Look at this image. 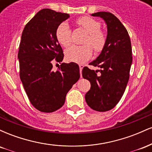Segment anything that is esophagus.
Returning <instances> with one entry per match:
<instances>
[{
	"mask_svg": "<svg viewBox=\"0 0 152 152\" xmlns=\"http://www.w3.org/2000/svg\"><path fill=\"white\" fill-rule=\"evenodd\" d=\"M83 66L82 65V64H79V69H80V74H81V71H82V69H83Z\"/></svg>",
	"mask_w": 152,
	"mask_h": 152,
	"instance_id": "esophagus-1",
	"label": "esophagus"
}]
</instances>
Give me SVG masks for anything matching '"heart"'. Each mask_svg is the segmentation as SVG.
<instances>
[{"mask_svg":"<svg viewBox=\"0 0 152 152\" xmlns=\"http://www.w3.org/2000/svg\"><path fill=\"white\" fill-rule=\"evenodd\" d=\"M77 23L88 34L85 43L91 45L96 51L102 50L105 44L106 38L102 31H99L100 23L90 17H82L78 19ZM56 35L57 40L62 46L68 47L71 44V30L67 22H63L57 27ZM92 51L90 45H74L66 50V57L70 61L81 64L91 58Z\"/></svg>","mask_w":152,"mask_h":152,"instance_id":"obj_1","label":"heart"}]
</instances>
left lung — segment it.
Wrapping results in <instances>:
<instances>
[{"label": "left lung", "instance_id": "left-lung-1", "mask_svg": "<svg viewBox=\"0 0 152 152\" xmlns=\"http://www.w3.org/2000/svg\"><path fill=\"white\" fill-rule=\"evenodd\" d=\"M91 15L104 20L107 35L101 53L89 64L100 70L95 71L88 67L82 70L83 78L91 83L85 99L92 109L106 111L118 104L126 89L132 64V45L126 28L114 14L97 12Z\"/></svg>", "mask_w": 152, "mask_h": 152}]
</instances>
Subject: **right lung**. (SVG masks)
Wrapping results in <instances>:
<instances>
[{
	"mask_svg": "<svg viewBox=\"0 0 152 152\" xmlns=\"http://www.w3.org/2000/svg\"><path fill=\"white\" fill-rule=\"evenodd\" d=\"M70 17L68 13L45 8L26 24L18 54L20 78L32 105L38 111L50 113L64 105L66 96L80 78L77 64L62 63L52 70L53 61L64 59L57 40V27Z\"/></svg>",
	"mask_w": 152,
	"mask_h": 152,
	"instance_id": "obj_1",
	"label": "right lung"
}]
</instances>
